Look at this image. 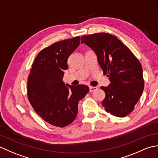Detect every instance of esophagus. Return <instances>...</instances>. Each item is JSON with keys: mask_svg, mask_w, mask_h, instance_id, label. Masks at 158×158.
I'll use <instances>...</instances> for the list:
<instances>
[{"mask_svg": "<svg viewBox=\"0 0 158 158\" xmlns=\"http://www.w3.org/2000/svg\"><path fill=\"white\" fill-rule=\"evenodd\" d=\"M98 88L96 87H89V92H94V91L97 90Z\"/></svg>", "mask_w": 158, "mask_h": 158, "instance_id": "34e87169", "label": "esophagus"}]
</instances>
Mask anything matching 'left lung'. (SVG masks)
I'll return each instance as SVG.
<instances>
[{
	"instance_id": "obj_1",
	"label": "left lung",
	"mask_w": 158,
	"mask_h": 158,
	"mask_svg": "<svg viewBox=\"0 0 158 158\" xmlns=\"http://www.w3.org/2000/svg\"><path fill=\"white\" fill-rule=\"evenodd\" d=\"M81 43L96 52L104 74L110 81L108 87H100L106 94L102 101L105 110L118 117L129 114L144 89L140 62L120 40L107 33L83 35Z\"/></svg>"
}]
</instances>
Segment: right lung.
Masks as SVG:
<instances>
[{"instance_id":"add662e5","label":"right lung","mask_w":158,"mask_h":158,"mask_svg":"<svg viewBox=\"0 0 158 158\" xmlns=\"http://www.w3.org/2000/svg\"><path fill=\"white\" fill-rule=\"evenodd\" d=\"M80 43V37L55 42L42 50L27 78V97L35 112L46 123L58 127L70 124L78 113L79 102L89 92L85 85H64L67 59Z\"/></svg>"}]
</instances>
